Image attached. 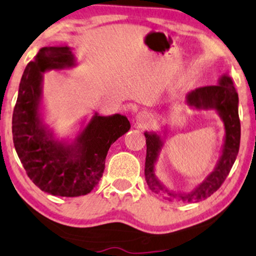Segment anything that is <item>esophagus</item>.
<instances>
[{
	"instance_id": "34e87169",
	"label": "esophagus",
	"mask_w": 256,
	"mask_h": 256,
	"mask_svg": "<svg viewBox=\"0 0 256 256\" xmlns=\"http://www.w3.org/2000/svg\"><path fill=\"white\" fill-rule=\"evenodd\" d=\"M150 120L151 117L148 112H139L137 113V116H136V122H137V124L139 126H145L150 122Z\"/></svg>"
}]
</instances>
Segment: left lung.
Returning <instances> with one entry per match:
<instances>
[{
  "mask_svg": "<svg viewBox=\"0 0 256 256\" xmlns=\"http://www.w3.org/2000/svg\"><path fill=\"white\" fill-rule=\"evenodd\" d=\"M189 108L195 110H214L224 124V139L218 163L214 170L206 177L202 183L196 186L188 192H180L171 190L158 180L154 166L160 157V150L166 137V130L163 136L157 132L145 131L146 138V158H145V180L151 192L168 200L180 203L200 202L212 196L224 180L236 160L240 148L241 125L238 118V96L234 84L227 76H223L218 85L200 87L189 92L186 96Z\"/></svg>",
  "mask_w": 256,
  "mask_h": 256,
  "instance_id": "left-lung-1",
  "label": "left lung"
}]
</instances>
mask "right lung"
<instances>
[{
	"instance_id": "obj_1",
	"label": "right lung",
	"mask_w": 256,
	"mask_h": 256,
	"mask_svg": "<svg viewBox=\"0 0 256 256\" xmlns=\"http://www.w3.org/2000/svg\"><path fill=\"white\" fill-rule=\"evenodd\" d=\"M76 64L72 48H41L22 74L12 113V140L22 166L35 186L54 196L92 192L104 172L110 146L131 128L125 116L96 112L73 140L56 138L42 114L44 74Z\"/></svg>"
}]
</instances>
